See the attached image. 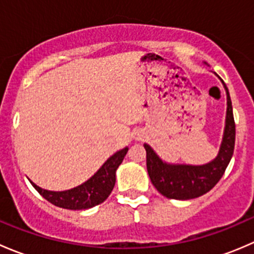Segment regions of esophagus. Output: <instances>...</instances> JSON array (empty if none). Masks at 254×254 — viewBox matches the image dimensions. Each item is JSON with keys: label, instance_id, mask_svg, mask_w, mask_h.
<instances>
[{"label": "esophagus", "instance_id": "obj_1", "mask_svg": "<svg viewBox=\"0 0 254 254\" xmlns=\"http://www.w3.org/2000/svg\"><path fill=\"white\" fill-rule=\"evenodd\" d=\"M142 137H143V135H141V134H137L136 136H135V140H136V141H141Z\"/></svg>", "mask_w": 254, "mask_h": 254}]
</instances>
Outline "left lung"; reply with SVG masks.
<instances>
[{
	"label": "left lung",
	"mask_w": 254,
	"mask_h": 254,
	"mask_svg": "<svg viewBox=\"0 0 254 254\" xmlns=\"http://www.w3.org/2000/svg\"><path fill=\"white\" fill-rule=\"evenodd\" d=\"M221 82L227 96L226 122L219 153L211 162L201 166L172 165L161 160L151 146L143 143L148 176L155 188L166 198L188 200L207 193L221 179L231 161L235 148L236 127L229 89L222 79Z\"/></svg>",
	"instance_id": "1"
}]
</instances>
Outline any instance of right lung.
Masks as SVG:
<instances>
[{
	"instance_id": "1",
	"label": "right lung",
	"mask_w": 254,
	"mask_h": 254,
	"mask_svg": "<svg viewBox=\"0 0 254 254\" xmlns=\"http://www.w3.org/2000/svg\"><path fill=\"white\" fill-rule=\"evenodd\" d=\"M129 148L125 147L111 156L88 181L76 188L64 191H51L32 183L38 193L54 205L70 210H84L103 203L115 186V172Z\"/></svg>"
}]
</instances>
